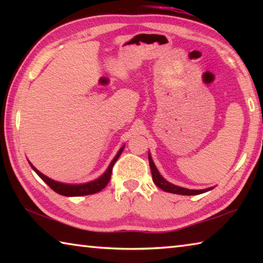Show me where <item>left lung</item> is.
Masks as SVG:
<instances>
[{"label":"left lung","mask_w":263,"mask_h":263,"mask_svg":"<svg viewBox=\"0 0 263 263\" xmlns=\"http://www.w3.org/2000/svg\"><path fill=\"white\" fill-rule=\"evenodd\" d=\"M148 161H149V167H151V172H152V179L155 184H157L160 189H162L163 191H167V193H172V194H177V195H184V196H191V195H199L203 193H206V191L211 190L212 188H206V189H201V190H195V189H186V188H182V186L175 185L168 182L166 179H163L160 174L158 168L155 167V164L153 162V159L151 157V153H148Z\"/></svg>","instance_id":"8db88e82"}]
</instances>
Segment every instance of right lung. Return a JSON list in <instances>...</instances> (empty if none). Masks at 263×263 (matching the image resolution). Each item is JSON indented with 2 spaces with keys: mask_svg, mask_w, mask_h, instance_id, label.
Returning <instances> with one entry per match:
<instances>
[{
  "mask_svg": "<svg viewBox=\"0 0 263 263\" xmlns=\"http://www.w3.org/2000/svg\"><path fill=\"white\" fill-rule=\"evenodd\" d=\"M125 146H122L119 151L116 154V157L112 159V161L110 162L109 167L106 168V171L102 174L100 177H97L96 180H92L90 182H86V183H80V184H69V183H62V182H58L50 179V177H47L46 175H44L43 173H41L38 171L37 168H35L32 163H30L31 168L33 169V171L37 173V175L41 177V179L45 182V183L50 186L52 190H54L55 193H58L59 195L62 196H67V197H77V196H86V195H91V194H95V193H99L103 188H105L106 184L109 183L110 181V176H111V173H112V167L115 162L117 161L119 155L122 154L123 149Z\"/></svg>",
  "mask_w": 263,
  "mask_h": 263,
  "instance_id": "1",
  "label": "right lung"
}]
</instances>
